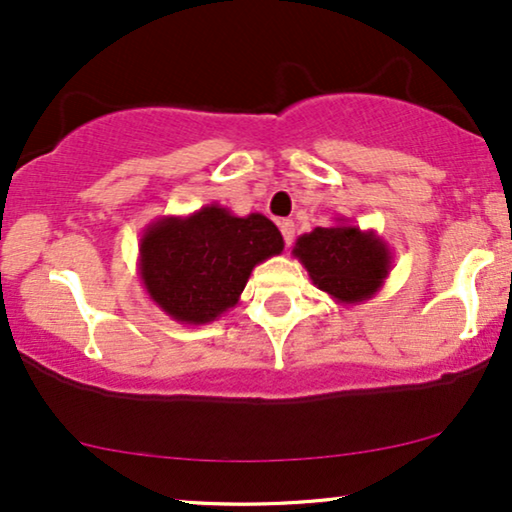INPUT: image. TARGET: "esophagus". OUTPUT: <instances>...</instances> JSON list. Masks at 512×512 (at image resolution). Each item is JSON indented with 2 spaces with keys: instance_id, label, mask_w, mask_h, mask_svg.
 Returning a JSON list of instances; mask_svg holds the SVG:
<instances>
[{
  "instance_id": "1",
  "label": "esophagus",
  "mask_w": 512,
  "mask_h": 512,
  "mask_svg": "<svg viewBox=\"0 0 512 512\" xmlns=\"http://www.w3.org/2000/svg\"><path fill=\"white\" fill-rule=\"evenodd\" d=\"M279 230H282V237L286 242V247L293 242V235H296V226H293L291 219H284L282 223H279Z\"/></svg>"
}]
</instances>
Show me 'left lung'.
<instances>
[{
  "label": "left lung",
  "mask_w": 512,
  "mask_h": 512,
  "mask_svg": "<svg viewBox=\"0 0 512 512\" xmlns=\"http://www.w3.org/2000/svg\"><path fill=\"white\" fill-rule=\"evenodd\" d=\"M293 256L305 265L312 284L342 305L373 298L394 261L389 244L375 230H361L345 219L300 235Z\"/></svg>",
  "instance_id": "1"
}]
</instances>
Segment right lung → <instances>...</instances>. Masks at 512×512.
Segmentation results:
<instances>
[{"label":"right lung","instance_id":"right-lung-1","mask_svg":"<svg viewBox=\"0 0 512 512\" xmlns=\"http://www.w3.org/2000/svg\"><path fill=\"white\" fill-rule=\"evenodd\" d=\"M284 237L263 214L235 216L207 205L160 216L139 240V279L167 317L200 326L237 305L251 270L282 254Z\"/></svg>","mask_w":512,"mask_h":512}]
</instances>
